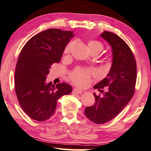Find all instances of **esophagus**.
I'll return each instance as SVG.
<instances>
[{"label": "esophagus", "mask_w": 151, "mask_h": 151, "mask_svg": "<svg viewBox=\"0 0 151 151\" xmlns=\"http://www.w3.org/2000/svg\"><path fill=\"white\" fill-rule=\"evenodd\" d=\"M73 92H75V93H77V94H81L82 92H83V90H81V89H79V88H74Z\"/></svg>", "instance_id": "1"}]
</instances>
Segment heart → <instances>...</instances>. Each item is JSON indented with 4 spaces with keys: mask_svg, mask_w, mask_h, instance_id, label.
Segmentation results:
<instances>
[{
    "mask_svg": "<svg viewBox=\"0 0 151 151\" xmlns=\"http://www.w3.org/2000/svg\"><path fill=\"white\" fill-rule=\"evenodd\" d=\"M74 42L71 41L66 45L64 50V52L65 54H68L71 52L72 47H74ZM87 46L88 50L90 52H96L100 53L104 49V44L99 41L96 40H89L87 41ZM92 74L89 70H86L84 69H77L72 72L71 74V79L73 83L77 84L80 86H85L88 85L90 81V78Z\"/></svg>",
    "mask_w": 151,
    "mask_h": 151,
    "instance_id": "obj_1",
    "label": "heart"
}]
</instances>
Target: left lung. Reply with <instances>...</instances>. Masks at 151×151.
<instances>
[{"label":"left lung","instance_id":"1","mask_svg":"<svg viewBox=\"0 0 151 151\" xmlns=\"http://www.w3.org/2000/svg\"><path fill=\"white\" fill-rule=\"evenodd\" d=\"M101 37L112 47V63L107 77L96 83L94 89L108 90L101 97L96 95L93 106L85 108L86 117L96 124L107 123L118 115L132 99L137 79L136 61L132 52L119 36L104 31Z\"/></svg>","mask_w":151,"mask_h":151}]
</instances>
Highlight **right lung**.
Listing matches in <instances>:
<instances>
[{"instance_id": "right-lung-1", "label": "right lung", "mask_w": 151, "mask_h": 151, "mask_svg": "<svg viewBox=\"0 0 151 151\" xmlns=\"http://www.w3.org/2000/svg\"><path fill=\"white\" fill-rule=\"evenodd\" d=\"M73 32L49 29L32 37L20 53L14 74L18 101L30 118L44 122L55 113L60 97L72 92L65 83L55 86L45 79L51 65L59 63Z\"/></svg>"}]
</instances>
